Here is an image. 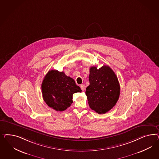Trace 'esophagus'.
Segmentation results:
<instances>
[{
    "instance_id": "obj_1",
    "label": "esophagus",
    "mask_w": 159,
    "mask_h": 159,
    "mask_svg": "<svg viewBox=\"0 0 159 159\" xmlns=\"http://www.w3.org/2000/svg\"><path fill=\"white\" fill-rule=\"evenodd\" d=\"M80 88H81L82 91H84V90H85V86H84V85H83V84H82V85L80 86Z\"/></svg>"
}]
</instances>
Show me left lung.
Returning <instances> with one entry per match:
<instances>
[{
  "mask_svg": "<svg viewBox=\"0 0 159 159\" xmlns=\"http://www.w3.org/2000/svg\"><path fill=\"white\" fill-rule=\"evenodd\" d=\"M90 85L86 88L88 103L98 114H105L112 109L119 99L120 86L115 73L110 66L103 65L90 68Z\"/></svg>",
  "mask_w": 159,
  "mask_h": 159,
  "instance_id": "8db88e82",
  "label": "left lung"
}]
</instances>
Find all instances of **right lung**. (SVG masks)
<instances>
[{
    "mask_svg": "<svg viewBox=\"0 0 159 159\" xmlns=\"http://www.w3.org/2000/svg\"><path fill=\"white\" fill-rule=\"evenodd\" d=\"M43 100L57 111H65L73 102V94L82 92L75 80L63 72L49 70L41 84Z\"/></svg>",
    "mask_w": 159,
    "mask_h": 159,
    "instance_id": "right-lung-1",
    "label": "right lung"
}]
</instances>
